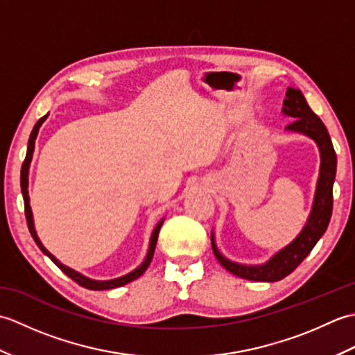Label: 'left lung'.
<instances>
[{"label":"left lung","instance_id":"left-lung-1","mask_svg":"<svg viewBox=\"0 0 355 355\" xmlns=\"http://www.w3.org/2000/svg\"><path fill=\"white\" fill-rule=\"evenodd\" d=\"M282 112L285 116L294 119L286 126V131L304 134L315 141V145H318L320 150V173L318 186H315L313 207L305 227L288 245L271 256L266 263H261V266H244V263L227 259L218 250L215 236L212 233V248L218 262L225 270L230 271L232 275L248 279V281L276 282L293 273L299 263L310 254L323 233L327 232L331 214H333V184L336 180L337 157L333 141H331L327 131V126L314 114L310 105L306 103L302 92L296 88H286Z\"/></svg>","mask_w":355,"mask_h":355}]
</instances>
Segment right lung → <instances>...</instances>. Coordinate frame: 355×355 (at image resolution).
<instances>
[{
	"mask_svg": "<svg viewBox=\"0 0 355 355\" xmlns=\"http://www.w3.org/2000/svg\"><path fill=\"white\" fill-rule=\"evenodd\" d=\"M47 117H49V114H45L44 117H41L40 120H37L36 125L33 126L32 134H30V139H28V146H27L26 160H24V163H22V168H21V192H22V198H24L26 220H27V225H28L30 235H32V238L35 239V243L37 244V247L41 248V252H42L44 254H47L49 258H50L53 262H55L56 266H58L59 268H61L67 276L71 277L74 282L79 284L80 286H84V288L94 290V291H97V290H111V288H117V286H122V285H126V284L132 282L134 279H137V277H140L143 273H145L146 268L149 267L150 261H153V256H154V252H155L157 238H158V232H160L164 220H162L160 223H158V224L155 225L153 235H150L149 248H148V253H146L145 261H143L137 268L132 270L131 273H128V275H125V276H120V277H116V279H110V281H96V279H89V277L84 276L82 273H79V271L64 266V263H62L61 261H58V259L55 258V256H53V254L47 250V248H45V247L42 245L40 238H37L36 230H35V224H33V214H32V209H30V198H28V168H30V162H32V157H33L35 140H36L37 131H40L41 125L45 122V119H47Z\"/></svg>",
	"mask_w": 355,
	"mask_h": 355,
	"instance_id": "add662e5",
	"label": "right lung"
}]
</instances>
